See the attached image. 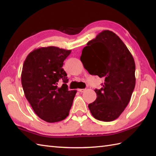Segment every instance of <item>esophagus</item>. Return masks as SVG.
<instances>
[{
  "mask_svg": "<svg viewBox=\"0 0 156 156\" xmlns=\"http://www.w3.org/2000/svg\"><path fill=\"white\" fill-rule=\"evenodd\" d=\"M85 90H86V89H83V88H82H82H78V91L81 92V93H82V92H84Z\"/></svg>",
  "mask_w": 156,
  "mask_h": 156,
  "instance_id": "34e87169",
  "label": "esophagus"
}]
</instances>
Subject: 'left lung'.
Masks as SVG:
<instances>
[{
  "instance_id": "1",
  "label": "left lung",
  "mask_w": 156,
  "mask_h": 156,
  "mask_svg": "<svg viewBox=\"0 0 156 156\" xmlns=\"http://www.w3.org/2000/svg\"><path fill=\"white\" fill-rule=\"evenodd\" d=\"M80 60L91 75L105 80L94 90L97 99L88 105L92 115L109 122L121 115L130 101L135 86V64L133 55L117 35L104 30L87 43Z\"/></svg>"
}]
</instances>
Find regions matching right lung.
<instances>
[{
    "label": "right lung",
    "mask_w": 156,
    "mask_h": 156,
    "mask_svg": "<svg viewBox=\"0 0 156 156\" xmlns=\"http://www.w3.org/2000/svg\"><path fill=\"white\" fill-rule=\"evenodd\" d=\"M71 50L48 46L29 54L23 66L21 84L25 96L35 114L48 122L64 120L69 115L75 90H68V79L62 68ZM64 84L57 86L59 81Z\"/></svg>",
    "instance_id": "1"
}]
</instances>
